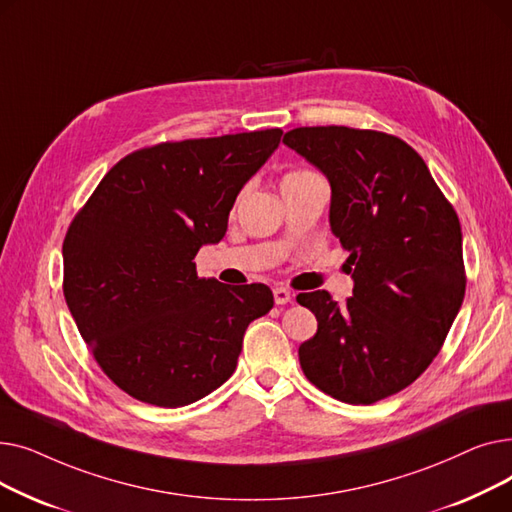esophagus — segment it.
<instances>
[{
  "instance_id": "1",
  "label": "esophagus",
  "mask_w": 512,
  "mask_h": 512,
  "mask_svg": "<svg viewBox=\"0 0 512 512\" xmlns=\"http://www.w3.org/2000/svg\"><path fill=\"white\" fill-rule=\"evenodd\" d=\"M274 301H276V305H286V303L292 301V292L284 286H276L274 288Z\"/></svg>"
}]
</instances>
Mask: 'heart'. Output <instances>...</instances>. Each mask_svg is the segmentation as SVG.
I'll use <instances>...</instances> for the list:
<instances>
[{"instance_id":"1","label":"heart","mask_w":512,"mask_h":512,"mask_svg":"<svg viewBox=\"0 0 512 512\" xmlns=\"http://www.w3.org/2000/svg\"><path fill=\"white\" fill-rule=\"evenodd\" d=\"M307 176H313V172H309V170H292V172L284 174L282 184L284 182H292V180H301V178H307Z\"/></svg>"}]
</instances>
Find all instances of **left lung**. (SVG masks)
<instances>
[{
	"label": "left lung",
	"instance_id": "left-lung-1",
	"mask_svg": "<svg viewBox=\"0 0 512 512\" xmlns=\"http://www.w3.org/2000/svg\"><path fill=\"white\" fill-rule=\"evenodd\" d=\"M332 186L330 224L348 251L353 297L326 290L297 303L317 317L299 346L307 380L348 405L411 386L434 361L465 297L461 222L402 139L351 126H301L282 139Z\"/></svg>",
	"mask_w": 512,
	"mask_h": 512
}]
</instances>
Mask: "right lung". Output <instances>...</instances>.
<instances>
[{"label":"right lung","instance_id":"right-lung-1","mask_svg":"<svg viewBox=\"0 0 512 512\" xmlns=\"http://www.w3.org/2000/svg\"><path fill=\"white\" fill-rule=\"evenodd\" d=\"M280 128L166 141L122 157L64 238V297L101 371L128 396L176 409L220 388L242 336L274 307L265 284L199 278L245 182Z\"/></svg>","mask_w":512,"mask_h":512}]
</instances>
